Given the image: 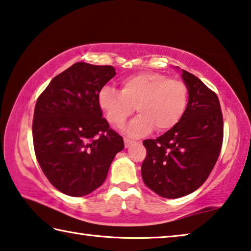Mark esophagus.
I'll list each match as a JSON object with an SVG mask.
<instances>
[{
  "label": "esophagus",
  "mask_w": 251,
  "mask_h": 251,
  "mask_svg": "<svg viewBox=\"0 0 251 251\" xmlns=\"http://www.w3.org/2000/svg\"><path fill=\"white\" fill-rule=\"evenodd\" d=\"M134 143V141H132V140H129V139H125V147L126 148H128V147H130L131 144H133Z\"/></svg>",
  "instance_id": "34e87169"
}]
</instances>
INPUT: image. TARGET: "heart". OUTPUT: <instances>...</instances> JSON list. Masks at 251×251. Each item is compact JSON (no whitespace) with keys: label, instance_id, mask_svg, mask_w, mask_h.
Wrapping results in <instances>:
<instances>
[{"label":"heart","instance_id":"obj_1","mask_svg":"<svg viewBox=\"0 0 251 251\" xmlns=\"http://www.w3.org/2000/svg\"><path fill=\"white\" fill-rule=\"evenodd\" d=\"M99 107L112 126L120 128L134 112L139 116L128 126V133L140 137L154 128L159 132L173 129L182 120L188 103L186 83L166 75L143 72L121 81V90L103 87L98 97Z\"/></svg>","mask_w":251,"mask_h":251}]
</instances>
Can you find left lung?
Returning <instances> with one entry per match:
<instances>
[{"mask_svg":"<svg viewBox=\"0 0 251 251\" xmlns=\"http://www.w3.org/2000/svg\"><path fill=\"white\" fill-rule=\"evenodd\" d=\"M182 72L188 89L182 120L155 140L143 141V182L165 199L188 195L203 185L223 146L224 121L217 95L193 74Z\"/></svg>","mask_w":251,"mask_h":251,"instance_id":"8db88e82","label":"left lung"}]
</instances>
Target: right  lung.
Wrapping results in <instances>:
<instances>
[{
    "label": "right lung",
    "instance_id": "right-lung-1",
    "mask_svg": "<svg viewBox=\"0 0 251 251\" xmlns=\"http://www.w3.org/2000/svg\"><path fill=\"white\" fill-rule=\"evenodd\" d=\"M116 76L112 66L76 63L57 75L36 101L35 155L48 181L66 195H88L102 185L125 148L99 107V92Z\"/></svg>",
    "mask_w": 251,
    "mask_h": 251
}]
</instances>
